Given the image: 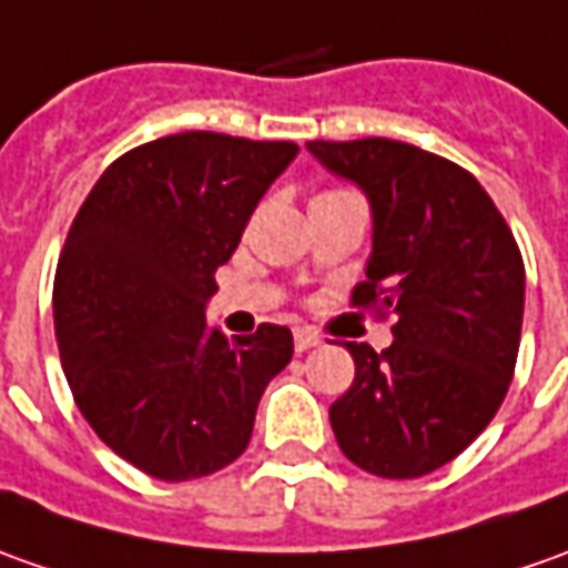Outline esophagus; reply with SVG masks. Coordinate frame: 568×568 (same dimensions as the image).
I'll return each mask as SVG.
<instances>
[{
	"instance_id": "obj_1",
	"label": "esophagus",
	"mask_w": 568,
	"mask_h": 568,
	"mask_svg": "<svg viewBox=\"0 0 568 568\" xmlns=\"http://www.w3.org/2000/svg\"><path fill=\"white\" fill-rule=\"evenodd\" d=\"M320 345V335L311 333V329H295V351L304 354V351H311Z\"/></svg>"
}]
</instances>
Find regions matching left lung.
<instances>
[{
    "instance_id": "obj_1",
    "label": "left lung",
    "mask_w": 568,
    "mask_h": 568,
    "mask_svg": "<svg viewBox=\"0 0 568 568\" xmlns=\"http://www.w3.org/2000/svg\"><path fill=\"white\" fill-rule=\"evenodd\" d=\"M307 152L369 202L354 304L397 316L382 354L348 345L357 373L329 407L335 442L373 476H426L476 442L510 388L523 254L488 192L447 158L395 139H314Z\"/></svg>"
}]
</instances>
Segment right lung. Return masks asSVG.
I'll return each mask as SVG.
<instances>
[{"mask_svg":"<svg viewBox=\"0 0 568 568\" xmlns=\"http://www.w3.org/2000/svg\"><path fill=\"white\" fill-rule=\"evenodd\" d=\"M295 154L204 130L154 139L121 154L73 217L52 292L61 366L95 435L161 481L230 466L292 361L285 326L230 342L204 307Z\"/></svg>","mask_w":568,"mask_h":568,"instance_id":"right-lung-1","label":"right lung"}]
</instances>
